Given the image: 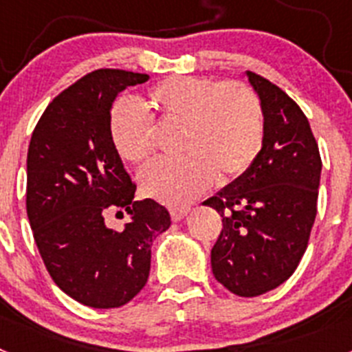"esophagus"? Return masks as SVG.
Instances as JSON below:
<instances>
[{"instance_id":"34e87169","label":"esophagus","mask_w":352,"mask_h":352,"mask_svg":"<svg viewBox=\"0 0 352 352\" xmlns=\"http://www.w3.org/2000/svg\"><path fill=\"white\" fill-rule=\"evenodd\" d=\"M188 211H190V208H170V219H173L174 222H179L182 219H185Z\"/></svg>"}]
</instances>
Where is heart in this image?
<instances>
[{
	"label": "heart",
	"mask_w": 352,
	"mask_h": 352,
	"mask_svg": "<svg viewBox=\"0 0 352 352\" xmlns=\"http://www.w3.org/2000/svg\"><path fill=\"white\" fill-rule=\"evenodd\" d=\"M142 113L120 100L109 113V135L116 153L142 164L155 151L153 123L179 125V158L153 162L141 174L148 197L183 206L214 182L243 176L256 162L264 139L259 96L241 80L170 76L146 91Z\"/></svg>",
	"instance_id": "b5f03b06"
}]
</instances>
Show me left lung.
Here are the masks:
<instances>
[{
	"mask_svg": "<svg viewBox=\"0 0 352 352\" xmlns=\"http://www.w3.org/2000/svg\"><path fill=\"white\" fill-rule=\"evenodd\" d=\"M264 114L250 169L204 201L222 214L211 248L214 278L243 298L284 284L298 268L317 214L321 155L309 120L285 91L248 72Z\"/></svg>",
	"mask_w": 352,
	"mask_h": 352,
	"instance_id": "obj_1",
	"label": "left lung"
}]
</instances>
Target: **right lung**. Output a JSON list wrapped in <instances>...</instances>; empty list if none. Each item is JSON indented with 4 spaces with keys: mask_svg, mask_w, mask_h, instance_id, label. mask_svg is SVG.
I'll return each instance as SVG.
<instances>
[{
    "mask_svg": "<svg viewBox=\"0 0 352 352\" xmlns=\"http://www.w3.org/2000/svg\"><path fill=\"white\" fill-rule=\"evenodd\" d=\"M146 74L98 68L47 105L28 149L26 210L33 238L52 280L93 309L129 303L149 276L151 245L170 217L153 199L135 201L109 135V113L120 91ZM109 212L131 214L123 230L104 226Z\"/></svg>",
    "mask_w": 352,
    "mask_h": 352,
    "instance_id": "add662e5",
    "label": "right lung"
}]
</instances>
